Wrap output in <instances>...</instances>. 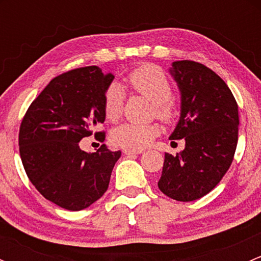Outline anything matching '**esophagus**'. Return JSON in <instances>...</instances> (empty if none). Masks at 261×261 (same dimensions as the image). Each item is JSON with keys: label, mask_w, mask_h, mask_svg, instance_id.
<instances>
[{"label": "esophagus", "mask_w": 261, "mask_h": 261, "mask_svg": "<svg viewBox=\"0 0 261 261\" xmlns=\"http://www.w3.org/2000/svg\"><path fill=\"white\" fill-rule=\"evenodd\" d=\"M143 150H130V149H125L123 150V154L125 155H136V154H141Z\"/></svg>", "instance_id": "obj_1"}]
</instances>
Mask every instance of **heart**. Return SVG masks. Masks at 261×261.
<instances>
[{
    "instance_id": "b5f03b06",
    "label": "heart",
    "mask_w": 261,
    "mask_h": 261,
    "mask_svg": "<svg viewBox=\"0 0 261 261\" xmlns=\"http://www.w3.org/2000/svg\"><path fill=\"white\" fill-rule=\"evenodd\" d=\"M126 83L154 103L156 117L163 121H172L177 114L175 103L172 99V84L167 74L159 67L145 64L128 73ZM125 103V91L118 83H111L103 96V112L109 121H117L122 115ZM159 128L156 125H140L126 122L117 126L111 133V140L116 146L130 150H141L156 138Z\"/></svg>"
}]
</instances>
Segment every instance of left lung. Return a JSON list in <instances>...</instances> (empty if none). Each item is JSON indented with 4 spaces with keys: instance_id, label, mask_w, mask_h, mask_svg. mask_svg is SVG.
<instances>
[{
    "instance_id": "1",
    "label": "left lung",
    "mask_w": 261,
    "mask_h": 261,
    "mask_svg": "<svg viewBox=\"0 0 261 261\" xmlns=\"http://www.w3.org/2000/svg\"><path fill=\"white\" fill-rule=\"evenodd\" d=\"M169 73L180 92V117L169 139H184L186 147L175 156L165 152L158 187L175 201L191 202L210 193L230 168L239 107L227 84L201 63L173 62Z\"/></svg>"
}]
</instances>
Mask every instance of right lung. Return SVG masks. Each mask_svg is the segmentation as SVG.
Listing matches in <instances>:
<instances>
[{
  "label": "right lung",
  "instance_id": "right-lung-1",
  "mask_svg": "<svg viewBox=\"0 0 261 261\" xmlns=\"http://www.w3.org/2000/svg\"><path fill=\"white\" fill-rule=\"evenodd\" d=\"M96 65L58 75L26 111L18 146L29 179L46 199L62 208L81 211L101 198L121 151L102 145L86 152L80 141L105 122L103 96L112 83ZM101 141L103 133H96Z\"/></svg>",
  "mask_w": 261,
  "mask_h": 261
}]
</instances>
